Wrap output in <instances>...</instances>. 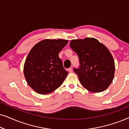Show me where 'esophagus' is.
I'll return each instance as SVG.
<instances>
[{
  "label": "esophagus",
  "mask_w": 129,
  "mask_h": 129,
  "mask_svg": "<svg viewBox=\"0 0 129 129\" xmlns=\"http://www.w3.org/2000/svg\"><path fill=\"white\" fill-rule=\"evenodd\" d=\"M68 71H69V72H70V73H72V72H73V69H72V68H69Z\"/></svg>",
  "instance_id": "34e87169"
}]
</instances>
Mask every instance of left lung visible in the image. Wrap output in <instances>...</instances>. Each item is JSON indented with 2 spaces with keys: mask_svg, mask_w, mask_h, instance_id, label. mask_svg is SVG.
<instances>
[{
  "mask_svg": "<svg viewBox=\"0 0 129 129\" xmlns=\"http://www.w3.org/2000/svg\"><path fill=\"white\" fill-rule=\"evenodd\" d=\"M72 50L78 55L79 68H73L81 84L88 90H105L114 78L115 65L108 49L94 38L72 40Z\"/></svg>",
  "mask_w": 129,
  "mask_h": 129,
  "instance_id": "obj_1",
  "label": "left lung"
}]
</instances>
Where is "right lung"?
<instances>
[{
	"label": "right lung",
	"mask_w": 129,
	"mask_h": 129,
	"mask_svg": "<svg viewBox=\"0 0 129 129\" xmlns=\"http://www.w3.org/2000/svg\"><path fill=\"white\" fill-rule=\"evenodd\" d=\"M68 43L67 40L45 39L30 51L24 64V75L36 93L48 94L63 83L68 72L63 68L59 53Z\"/></svg>",
	"instance_id": "obj_1"
}]
</instances>
